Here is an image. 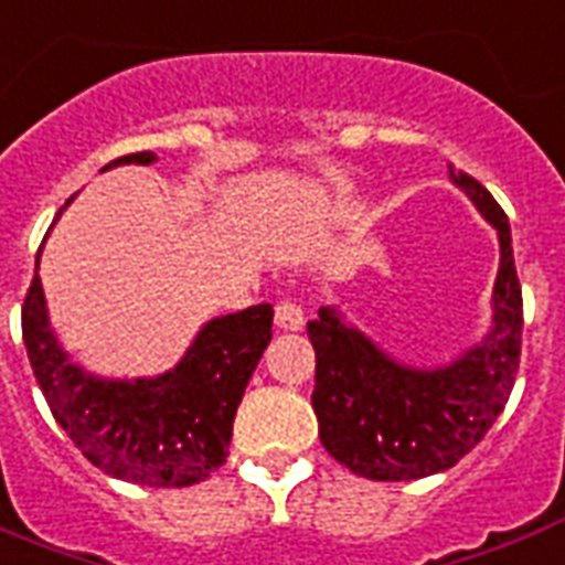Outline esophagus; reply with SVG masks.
Masks as SVG:
<instances>
[{
	"label": "esophagus",
	"mask_w": 565,
	"mask_h": 565,
	"mask_svg": "<svg viewBox=\"0 0 565 565\" xmlns=\"http://www.w3.org/2000/svg\"><path fill=\"white\" fill-rule=\"evenodd\" d=\"M275 326L284 331H299L305 326V313L292 299H281L275 305Z\"/></svg>",
	"instance_id": "34e87169"
}]
</instances>
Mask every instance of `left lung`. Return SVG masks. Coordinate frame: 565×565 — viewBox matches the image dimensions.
<instances>
[{
  "label": "left lung",
  "mask_w": 565,
  "mask_h": 565,
  "mask_svg": "<svg viewBox=\"0 0 565 565\" xmlns=\"http://www.w3.org/2000/svg\"><path fill=\"white\" fill-rule=\"evenodd\" d=\"M501 239L494 281V326L480 347L450 367H403L376 350L359 329L320 308L308 322L317 352L313 412L320 441L340 465L367 480H420L454 468L483 441L512 394L522 361L524 305L512 257L510 218L492 192L447 166Z\"/></svg>",
  "instance_id": "8db88e82"
}]
</instances>
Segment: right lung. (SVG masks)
Segmentation results:
<instances>
[{"mask_svg":"<svg viewBox=\"0 0 565 565\" xmlns=\"http://www.w3.org/2000/svg\"><path fill=\"white\" fill-rule=\"evenodd\" d=\"M120 162H153L150 150ZM273 340V305L206 322L178 367L157 379L106 382L58 347L34 273L23 299V343L50 412L82 456L127 483L180 489L225 465L236 406Z\"/></svg>","mask_w":565,"mask_h":565,"instance_id":"add662e5","label":"right lung"}]
</instances>
